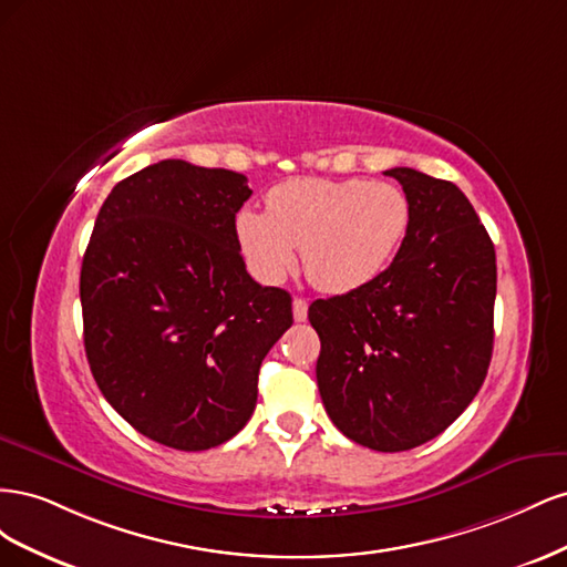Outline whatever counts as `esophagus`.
Here are the masks:
<instances>
[{"mask_svg": "<svg viewBox=\"0 0 567 567\" xmlns=\"http://www.w3.org/2000/svg\"><path fill=\"white\" fill-rule=\"evenodd\" d=\"M293 319L296 321H305L307 319V300L305 298H296L293 300Z\"/></svg>", "mask_w": 567, "mask_h": 567, "instance_id": "1", "label": "esophagus"}]
</instances>
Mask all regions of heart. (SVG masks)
Instances as JSON below:
<instances>
[{"instance_id": "1", "label": "heart", "mask_w": 567, "mask_h": 567, "mask_svg": "<svg viewBox=\"0 0 567 567\" xmlns=\"http://www.w3.org/2000/svg\"><path fill=\"white\" fill-rule=\"evenodd\" d=\"M409 227L411 200L400 186L310 177L274 186L267 213H238L236 238L262 281H281L302 250L307 279L319 290L350 293L392 265Z\"/></svg>"}]
</instances>
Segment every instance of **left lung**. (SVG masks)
<instances>
[{"instance_id":"left-lung-1","label":"left lung","mask_w":567,"mask_h":567,"mask_svg":"<svg viewBox=\"0 0 567 567\" xmlns=\"http://www.w3.org/2000/svg\"><path fill=\"white\" fill-rule=\"evenodd\" d=\"M411 227L379 279L315 300L317 383L326 414L352 442L406 452L437 437L483 385L494 346L496 255L452 182L392 167Z\"/></svg>"}]
</instances>
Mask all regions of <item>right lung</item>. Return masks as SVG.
I'll return each instance as SVG.
<instances>
[{
    "mask_svg": "<svg viewBox=\"0 0 567 567\" xmlns=\"http://www.w3.org/2000/svg\"><path fill=\"white\" fill-rule=\"evenodd\" d=\"M231 169L161 161L117 182L82 257L84 352L134 431L179 452L231 440L252 416L265 354L293 323L284 288L246 271Z\"/></svg>",
    "mask_w": 567,
    "mask_h": 567,
    "instance_id": "right-lung-1",
    "label": "right lung"
}]
</instances>
